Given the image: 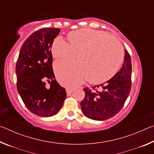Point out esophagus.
<instances>
[{
  "instance_id": "esophagus-1",
  "label": "esophagus",
  "mask_w": 154,
  "mask_h": 154,
  "mask_svg": "<svg viewBox=\"0 0 154 154\" xmlns=\"http://www.w3.org/2000/svg\"><path fill=\"white\" fill-rule=\"evenodd\" d=\"M75 91L74 89H72V88H66V93L68 95L71 94H72V92H73Z\"/></svg>"
}]
</instances>
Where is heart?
<instances>
[{
    "instance_id": "1",
    "label": "heart",
    "mask_w": 154,
    "mask_h": 154,
    "mask_svg": "<svg viewBox=\"0 0 154 154\" xmlns=\"http://www.w3.org/2000/svg\"><path fill=\"white\" fill-rule=\"evenodd\" d=\"M56 61H69L77 56V64L58 62L55 71L62 85L75 87L85 80L100 84L117 73L123 60V50L118 41L100 30L79 29L66 36V43L56 38L51 45Z\"/></svg>"
}]
</instances>
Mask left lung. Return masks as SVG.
<instances>
[{
  "instance_id": "8db88e82",
  "label": "left lung",
  "mask_w": 154,
  "mask_h": 154,
  "mask_svg": "<svg viewBox=\"0 0 154 154\" xmlns=\"http://www.w3.org/2000/svg\"><path fill=\"white\" fill-rule=\"evenodd\" d=\"M132 64L128 52L125 49L124 62L119 71L107 82L95 85L92 91L85 88V98L81 109L87 118L94 120H106L123 107L131 89Z\"/></svg>"
}]
</instances>
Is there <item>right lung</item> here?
<instances>
[{
    "label": "right lung",
    "mask_w": 154,
    "mask_h": 154,
    "mask_svg": "<svg viewBox=\"0 0 154 154\" xmlns=\"http://www.w3.org/2000/svg\"><path fill=\"white\" fill-rule=\"evenodd\" d=\"M60 32L59 28H45L30 35L20 49L15 66L18 93L28 110L40 117L56 115L66 97L52 69L51 48Z\"/></svg>",
    "instance_id": "add662e5"
}]
</instances>
